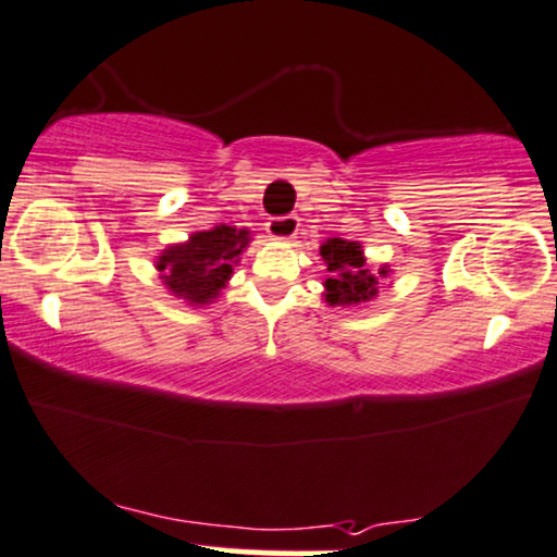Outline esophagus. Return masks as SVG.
I'll use <instances>...</instances> for the list:
<instances>
[{
    "label": "esophagus",
    "mask_w": 557,
    "mask_h": 557,
    "mask_svg": "<svg viewBox=\"0 0 557 557\" xmlns=\"http://www.w3.org/2000/svg\"><path fill=\"white\" fill-rule=\"evenodd\" d=\"M298 233V218L296 214H285V218H272L267 223V236L272 240H290Z\"/></svg>",
    "instance_id": "obj_1"
}]
</instances>
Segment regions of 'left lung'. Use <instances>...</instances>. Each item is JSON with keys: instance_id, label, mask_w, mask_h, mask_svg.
<instances>
[{"instance_id": "8db88e82", "label": "left lung", "mask_w": 557, "mask_h": 557, "mask_svg": "<svg viewBox=\"0 0 557 557\" xmlns=\"http://www.w3.org/2000/svg\"><path fill=\"white\" fill-rule=\"evenodd\" d=\"M319 253L324 259L326 272H330V277L324 280V300L332 308H355L371 304L379 296L381 280L392 274L386 264H381L379 272L368 270L363 246L358 240L326 238Z\"/></svg>"}]
</instances>
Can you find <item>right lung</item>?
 I'll list each match as a JSON object with an SVG mask.
<instances>
[{
    "label": "right lung",
    "mask_w": 557,
    "mask_h": 557,
    "mask_svg": "<svg viewBox=\"0 0 557 557\" xmlns=\"http://www.w3.org/2000/svg\"><path fill=\"white\" fill-rule=\"evenodd\" d=\"M251 244V231L236 225H214L191 233L184 244H171L156 257L165 290L189 306H210L233 277V267Z\"/></svg>",
    "instance_id": "add662e5"
}]
</instances>
